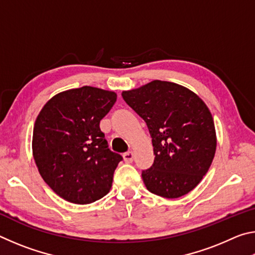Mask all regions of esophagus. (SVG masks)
<instances>
[{
    "instance_id": "34e87169",
    "label": "esophagus",
    "mask_w": 255,
    "mask_h": 255,
    "mask_svg": "<svg viewBox=\"0 0 255 255\" xmlns=\"http://www.w3.org/2000/svg\"><path fill=\"white\" fill-rule=\"evenodd\" d=\"M124 159L126 163H131L133 161V153L132 152H127L124 154Z\"/></svg>"
}]
</instances>
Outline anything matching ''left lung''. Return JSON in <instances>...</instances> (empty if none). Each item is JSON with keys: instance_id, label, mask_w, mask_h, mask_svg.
<instances>
[{"instance_id": "8db88e82", "label": "left lung", "mask_w": 255, "mask_h": 255, "mask_svg": "<svg viewBox=\"0 0 255 255\" xmlns=\"http://www.w3.org/2000/svg\"><path fill=\"white\" fill-rule=\"evenodd\" d=\"M122 96L145 120L152 137L154 163L141 173L146 188L169 199L187 195L208 172L216 153L208 107L185 86L159 80Z\"/></svg>"}]
</instances>
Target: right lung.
<instances>
[{
    "label": "right lung",
    "mask_w": 255,
    "mask_h": 255,
    "mask_svg": "<svg viewBox=\"0 0 255 255\" xmlns=\"http://www.w3.org/2000/svg\"><path fill=\"white\" fill-rule=\"evenodd\" d=\"M116 100V92L86 85L57 93L38 115L34 162L45 182L68 202L88 205L110 191L123 157L108 148L100 120Z\"/></svg>",
    "instance_id": "obj_1"
}]
</instances>
